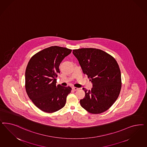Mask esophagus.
Here are the masks:
<instances>
[{
  "label": "esophagus",
  "instance_id": "1",
  "mask_svg": "<svg viewBox=\"0 0 147 147\" xmlns=\"http://www.w3.org/2000/svg\"><path fill=\"white\" fill-rule=\"evenodd\" d=\"M72 89L75 91H77V90H80V88H76V87H73L72 88Z\"/></svg>",
  "mask_w": 147,
  "mask_h": 147
}]
</instances>
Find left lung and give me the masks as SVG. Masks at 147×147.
Returning a JSON list of instances; mask_svg holds the SVG:
<instances>
[{
  "label": "left lung",
  "instance_id": "obj_1",
  "mask_svg": "<svg viewBox=\"0 0 147 147\" xmlns=\"http://www.w3.org/2000/svg\"><path fill=\"white\" fill-rule=\"evenodd\" d=\"M72 53L93 84L91 90L83 88L85 95L80 100L81 106L91 114L107 111L117 99L121 89L117 62L108 53L95 48L76 49Z\"/></svg>",
  "mask_w": 147,
  "mask_h": 147
}]
</instances>
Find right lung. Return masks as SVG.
<instances>
[{"instance_id": "right-lung-1", "label": "right lung", "mask_w": 147, "mask_h": 147, "mask_svg": "<svg viewBox=\"0 0 147 147\" xmlns=\"http://www.w3.org/2000/svg\"><path fill=\"white\" fill-rule=\"evenodd\" d=\"M66 47L52 46L37 52L31 58L25 71V89L30 99L38 109L52 113L62 109L70 86L56 85L59 66L71 52Z\"/></svg>"}]
</instances>
